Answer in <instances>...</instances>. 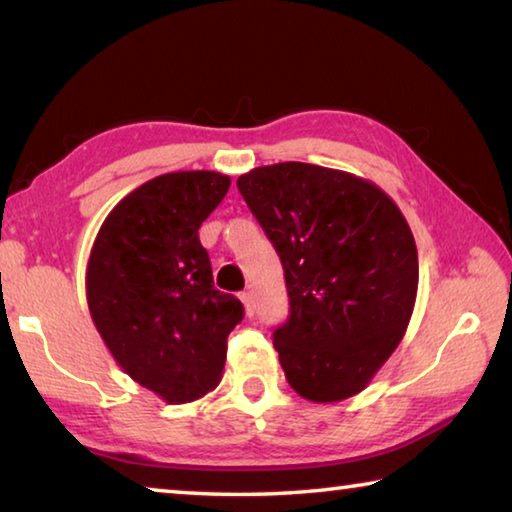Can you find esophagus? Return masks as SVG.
Returning a JSON list of instances; mask_svg holds the SVG:
<instances>
[{
	"label": "esophagus",
	"mask_w": 512,
	"mask_h": 512,
	"mask_svg": "<svg viewBox=\"0 0 512 512\" xmlns=\"http://www.w3.org/2000/svg\"><path fill=\"white\" fill-rule=\"evenodd\" d=\"M239 298H241V302H244L246 316H255V296H253V291H244Z\"/></svg>",
	"instance_id": "1"
}]
</instances>
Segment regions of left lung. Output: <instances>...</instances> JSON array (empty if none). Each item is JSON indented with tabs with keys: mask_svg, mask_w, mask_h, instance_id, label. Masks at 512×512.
<instances>
[{
	"mask_svg": "<svg viewBox=\"0 0 512 512\" xmlns=\"http://www.w3.org/2000/svg\"><path fill=\"white\" fill-rule=\"evenodd\" d=\"M237 187L284 268L289 318L273 345L309 402L361 393L400 345L418 293V248L400 207L354 173L280 162Z\"/></svg>",
	"mask_w": 512,
	"mask_h": 512,
	"instance_id": "left-lung-1",
	"label": "left lung"
}]
</instances>
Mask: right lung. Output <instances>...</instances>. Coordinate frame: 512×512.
Masks as SVG:
<instances>
[{"label":"right lung","mask_w":512,"mask_h":512,"mask_svg":"<svg viewBox=\"0 0 512 512\" xmlns=\"http://www.w3.org/2000/svg\"><path fill=\"white\" fill-rule=\"evenodd\" d=\"M216 171H173L121 198L85 271L90 316L119 368L169 404L221 381L244 305L214 289L198 228L228 194Z\"/></svg>","instance_id":"1"}]
</instances>
